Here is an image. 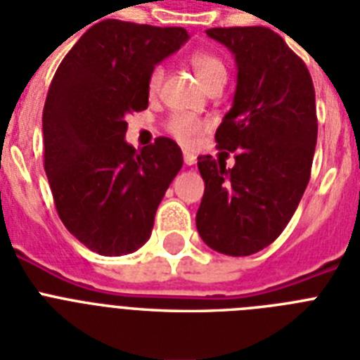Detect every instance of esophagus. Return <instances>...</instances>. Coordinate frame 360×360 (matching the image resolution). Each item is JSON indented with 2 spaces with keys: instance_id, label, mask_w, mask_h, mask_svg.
I'll return each instance as SVG.
<instances>
[{
  "instance_id": "34e87169",
  "label": "esophagus",
  "mask_w": 360,
  "mask_h": 360,
  "mask_svg": "<svg viewBox=\"0 0 360 360\" xmlns=\"http://www.w3.org/2000/svg\"><path fill=\"white\" fill-rule=\"evenodd\" d=\"M195 162H197V156H195V154H191V152H184V163H186V165H195Z\"/></svg>"
}]
</instances>
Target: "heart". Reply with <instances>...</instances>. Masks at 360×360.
Here are the masks:
<instances>
[{"label": "heart", "instance_id": "obj_1", "mask_svg": "<svg viewBox=\"0 0 360 360\" xmlns=\"http://www.w3.org/2000/svg\"><path fill=\"white\" fill-rule=\"evenodd\" d=\"M191 66H193L195 74H197L198 82L202 83L204 87H208L217 79L226 77V68L219 57L210 53V51H197L191 56ZM163 82V68L162 66H154L148 76V94H156L160 91V85ZM167 130L176 141L182 145L193 146L197 139L206 130V122L197 117L186 113L172 115L169 122H167Z\"/></svg>", "mask_w": 360, "mask_h": 360}]
</instances>
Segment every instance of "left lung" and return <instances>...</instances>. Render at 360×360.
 <instances>
[{"label": "left lung", "mask_w": 360, "mask_h": 360, "mask_svg": "<svg viewBox=\"0 0 360 360\" xmlns=\"http://www.w3.org/2000/svg\"><path fill=\"white\" fill-rule=\"evenodd\" d=\"M238 66L232 108L215 131L236 163L198 156L204 195L197 230L214 251L249 257L277 240L297 210L318 139L316 94L304 63L267 27H214Z\"/></svg>", "instance_id": "1"}]
</instances>
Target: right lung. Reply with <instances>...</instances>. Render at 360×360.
<instances>
[{"mask_svg": "<svg viewBox=\"0 0 360 360\" xmlns=\"http://www.w3.org/2000/svg\"><path fill=\"white\" fill-rule=\"evenodd\" d=\"M184 27L94 24L57 68L42 113L44 171L63 225L102 257L148 241L184 158L169 137L135 150L126 117L148 108V76L180 50Z\"/></svg>", "mask_w": 360, "mask_h": 360, "instance_id": "right-lung-1", "label": "right lung"}]
</instances>
